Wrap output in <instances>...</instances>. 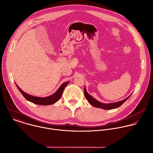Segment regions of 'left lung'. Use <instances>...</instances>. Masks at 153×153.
Instances as JSON below:
<instances>
[{
    "label": "left lung",
    "instance_id": "8db88e82",
    "mask_svg": "<svg viewBox=\"0 0 153 153\" xmlns=\"http://www.w3.org/2000/svg\"><path fill=\"white\" fill-rule=\"evenodd\" d=\"M84 93H85V95L86 98L87 99V100L89 101V102L93 105L95 107L97 108H102L104 110H111V109H114L116 108H118L119 107L121 106L128 99H129V98L131 97L129 96L128 97H127L126 99L119 101V102H113V103H110V104H104V103H102L99 102L98 101H97V100H95V98H94L92 97H91L86 91V87H85L84 88Z\"/></svg>",
    "mask_w": 153,
    "mask_h": 153
}]
</instances>
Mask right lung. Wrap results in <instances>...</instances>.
<instances>
[{"label":"right lung","instance_id":"right-lung-1","mask_svg":"<svg viewBox=\"0 0 153 153\" xmlns=\"http://www.w3.org/2000/svg\"><path fill=\"white\" fill-rule=\"evenodd\" d=\"M69 83L65 82L63 84L61 85V86L58 88V89L56 91L55 93H54L53 95L47 97H34L32 95H30L28 94H26L24 91H22L16 84V86H17L18 90L20 91V92L22 94V95L24 96V97L28 101H30L34 104H38V105H52L56 102L61 97L62 95L63 91L65 88V87L67 85V84Z\"/></svg>","mask_w":153,"mask_h":153}]
</instances>
